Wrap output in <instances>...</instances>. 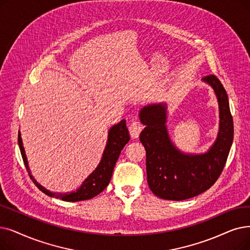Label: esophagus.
Returning a JSON list of instances; mask_svg holds the SVG:
<instances>
[{"label":"esophagus","instance_id":"34e87169","mask_svg":"<svg viewBox=\"0 0 250 250\" xmlns=\"http://www.w3.org/2000/svg\"><path fill=\"white\" fill-rule=\"evenodd\" d=\"M142 128H143V125L140 122H138V121L132 122L131 125H129V126H128V131H129V134H131V137L134 139H137L139 137L141 131H142Z\"/></svg>","mask_w":250,"mask_h":250}]
</instances>
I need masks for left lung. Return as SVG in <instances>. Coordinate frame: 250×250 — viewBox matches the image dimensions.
<instances>
[{
  "mask_svg": "<svg viewBox=\"0 0 250 250\" xmlns=\"http://www.w3.org/2000/svg\"><path fill=\"white\" fill-rule=\"evenodd\" d=\"M218 98L220 128L209 150L202 154H188L178 149L167 126V104H152L140 110L145 127L140 134L146 149L148 185L157 197L181 201L208 190L221 176L233 143L234 125L228 95L213 74L202 79Z\"/></svg>",
  "mask_w": 250,
  "mask_h": 250,
  "instance_id": "8db88e82",
  "label": "left lung"
}]
</instances>
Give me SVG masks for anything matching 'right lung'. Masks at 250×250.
Listing matches in <instances>:
<instances>
[{"mask_svg": "<svg viewBox=\"0 0 250 250\" xmlns=\"http://www.w3.org/2000/svg\"><path fill=\"white\" fill-rule=\"evenodd\" d=\"M128 141H129L128 129L126 127L125 121L123 119L121 123L114 125L109 129V132H108L106 147L103 152L101 161L99 162V165L96 167V169L83 182L82 186L79 189H77V191H73V192L55 193V192H51L47 190L45 187L40 185V184L35 180V178L31 176L20 132L18 134V145L20 148L21 155H22L24 166L27 169V172L31 181L35 183V185L42 193H45L46 195H48V196L55 197L63 201H69V202L91 199L97 196V195L101 193L108 186V184H109L112 177L114 166L119 157V154H121V151L123 150V148L125 146V144L128 142Z\"/></svg>", "mask_w": 250, "mask_h": 250, "instance_id": "1", "label": "right lung"}]
</instances>
